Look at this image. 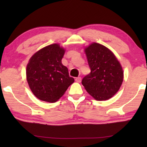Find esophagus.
Wrapping results in <instances>:
<instances>
[{
	"instance_id": "1",
	"label": "esophagus",
	"mask_w": 147,
	"mask_h": 147,
	"mask_svg": "<svg viewBox=\"0 0 147 147\" xmlns=\"http://www.w3.org/2000/svg\"><path fill=\"white\" fill-rule=\"evenodd\" d=\"M75 80H76V82H78V83H80V82H81V81H82V78H81V77H78V78H76Z\"/></svg>"
}]
</instances>
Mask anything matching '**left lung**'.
<instances>
[{
	"label": "left lung",
	"instance_id": "1",
	"mask_svg": "<svg viewBox=\"0 0 147 147\" xmlns=\"http://www.w3.org/2000/svg\"><path fill=\"white\" fill-rule=\"evenodd\" d=\"M91 72L82 81L86 91L94 99L103 101L115 95L123 82L120 62L109 49L93 43L85 48Z\"/></svg>",
	"mask_w": 147,
	"mask_h": 147
}]
</instances>
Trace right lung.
Wrapping results in <instances>:
<instances>
[{
  "label": "right lung",
  "instance_id": "right-lung-1",
  "mask_svg": "<svg viewBox=\"0 0 147 147\" xmlns=\"http://www.w3.org/2000/svg\"><path fill=\"white\" fill-rule=\"evenodd\" d=\"M65 49L54 43L42 48L29 59L26 69L27 80L38 99L55 102L74 82L67 67L61 63Z\"/></svg>",
  "mask_w": 147,
  "mask_h": 147
}]
</instances>
